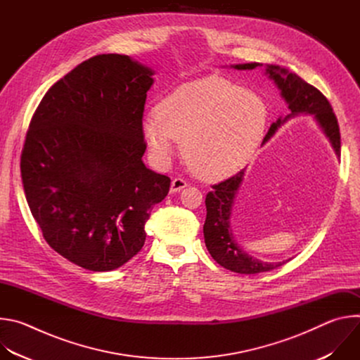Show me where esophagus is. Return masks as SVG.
<instances>
[{
	"label": "esophagus",
	"instance_id": "obj_1",
	"mask_svg": "<svg viewBox=\"0 0 360 360\" xmlns=\"http://www.w3.org/2000/svg\"><path fill=\"white\" fill-rule=\"evenodd\" d=\"M186 181H184L182 178H174L171 182V193H176L179 191H182L184 188H186Z\"/></svg>",
	"mask_w": 360,
	"mask_h": 360
}]
</instances>
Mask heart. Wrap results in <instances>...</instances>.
<instances>
[{"mask_svg":"<svg viewBox=\"0 0 360 360\" xmlns=\"http://www.w3.org/2000/svg\"><path fill=\"white\" fill-rule=\"evenodd\" d=\"M268 108L255 92L208 77L181 85L142 120V136L160 164L181 142L182 158L202 179L222 181L242 171L258 149Z\"/></svg>","mask_w":360,"mask_h":360,"instance_id":"1","label":"heart"}]
</instances>
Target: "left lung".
<instances>
[{"label":"left lung","mask_w":360,"mask_h":360,"mask_svg":"<svg viewBox=\"0 0 360 360\" xmlns=\"http://www.w3.org/2000/svg\"><path fill=\"white\" fill-rule=\"evenodd\" d=\"M261 65L262 64L258 63H250L232 67L235 70H253ZM266 74L281 89V95L286 101L290 112L288 117L279 118L271 125L268 134L264 138V142H266L289 118L300 114L314 115L323 134L330 141L336 155L340 157V132L338 118L328 98L318 88L307 84L296 74L281 68L279 65H266ZM243 174L245 171L242 169L236 175L217 185H212L214 189L208 192L207 199H205V205H207V219H205L203 225V236L207 249L221 266L236 274L253 275L272 271L283 265L285 261L269 264L256 259L253 256L248 255L233 238L229 226V219L232 214L233 199L243 179Z\"/></svg>","instance_id":"obj_1"}]
</instances>
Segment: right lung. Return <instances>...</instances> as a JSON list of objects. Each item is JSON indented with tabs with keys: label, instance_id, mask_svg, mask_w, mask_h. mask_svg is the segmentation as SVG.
<instances>
[{
	"label": "right lung",
	"instance_id": "right-lung-1",
	"mask_svg": "<svg viewBox=\"0 0 360 360\" xmlns=\"http://www.w3.org/2000/svg\"><path fill=\"white\" fill-rule=\"evenodd\" d=\"M153 71L128 56H95L41 99L21 152L28 207L46 243L94 272L127 264L171 179L142 162L141 124Z\"/></svg>",
	"mask_w": 360,
	"mask_h": 360
}]
</instances>
